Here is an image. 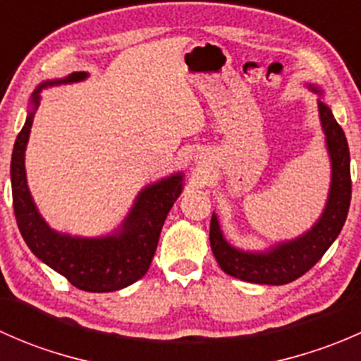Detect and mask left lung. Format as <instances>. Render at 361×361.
I'll return each mask as SVG.
<instances>
[{
  "mask_svg": "<svg viewBox=\"0 0 361 361\" xmlns=\"http://www.w3.org/2000/svg\"><path fill=\"white\" fill-rule=\"evenodd\" d=\"M318 94V113L325 134L326 154L330 159V188L323 213L309 231L293 239L279 241L265 250H241L225 239L218 214L213 213L209 225V243L214 258L225 274L255 285H286L309 271L341 234L351 202V169L349 147L344 130L338 126L323 89L307 83Z\"/></svg>",
  "mask_w": 361,
  "mask_h": 361,
  "instance_id": "obj_1",
  "label": "left lung"
}]
</instances>
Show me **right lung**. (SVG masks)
I'll return each mask as SVG.
<instances>
[{
  "instance_id": "obj_1",
  "label": "right lung",
  "mask_w": 361,
  "mask_h": 361,
  "mask_svg": "<svg viewBox=\"0 0 361 361\" xmlns=\"http://www.w3.org/2000/svg\"><path fill=\"white\" fill-rule=\"evenodd\" d=\"M85 78H89V73L75 71L64 78L45 80L36 87L24 127L13 145L10 178L17 225L29 250L76 288L106 293L126 288L147 274L167 213L183 190L185 174L178 171L141 188L122 224L104 235L82 238L50 227L29 192L25 148L32 118L42 101L39 92L49 87L83 82Z\"/></svg>"
}]
</instances>
